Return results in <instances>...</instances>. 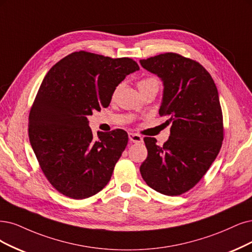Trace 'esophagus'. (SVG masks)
<instances>
[{
	"instance_id": "34e87169",
	"label": "esophagus",
	"mask_w": 252,
	"mask_h": 252,
	"mask_svg": "<svg viewBox=\"0 0 252 252\" xmlns=\"http://www.w3.org/2000/svg\"><path fill=\"white\" fill-rule=\"evenodd\" d=\"M128 139L129 141L134 143H140L143 141V138L140 135L135 134V133H128Z\"/></svg>"
}]
</instances>
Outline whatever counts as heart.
Listing matches in <instances>:
<instances>
[{
  "label": "heart",
  "instance_id": "heart-1",
  "mask_svg": "<svg viewBox=\"0 0 252 252\" xmlns=\"http://www.w3.org/2000/svg\"><path fill=\"white\" fill-rule=\"evenodd\" d=\"M154 82H157V80L154 79V78L143 79V80H141L140 82L138 83V86H139V88H140V87H143V86H145V85H148V84H152V83H154Z\"/></svg>",
  "mask_w": 252,
  "mask_h": 252
}]
</instances>
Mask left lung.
<instances>
[{
    "label": "left lung",
    "instance_id": "left-lung-1",
    "mask_svg": "<svg viewBox=\"0 0 252 252\" xmlns=\"http://www.w3.org/2000/svg\"><path fill=\"white\" fill-rule=\"evenodd\" d=\"M140 63L163 81L159 114L171 124L163 146L144 138L147 158L140 173L152 189L178 196L202 179L220 152L224 129L218 90L200 63L180 54H160Z\"/></svg>",
    "mask_w": 252,
    "mask_h": 252
}]
</instances>
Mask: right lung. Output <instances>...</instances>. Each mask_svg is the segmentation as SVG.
Listing matches in <instances>:
<instances>
[{"mask_svg": "<svg viewBox=\"0 0 252 252\" xmlns=\"http://www.w3.org/2000/svg\"><path fill=\"white\" fill-rule=\"evenodd\" d=\"M139 69L131 58L74 52L46 73L29 114V139L45 178L72 199L106 187L127 144L124 129L92 134L88 115L107 108L118 84Z\"/></svg>", "mask_w": 252, "mask_h": 252, "instance_id": "add662e5", "label": "right lung"}]
</instances>
